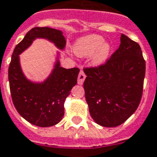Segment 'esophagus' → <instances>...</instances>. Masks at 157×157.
Masks as SVG:
<instances>
[{
  "instance_id": "1",
  "label": "esophagus",
  "mask_w": 157,
  "mask_h": 157,
  "mask_svg": "<svg viewBox=\"0 0 157 157\" xmlns=\"http://www.w3.org/2000/svg\"><path fill=\"white\" fill-rule=\"evenodd\" d=\"M85 78H86V76H85V72L81 70L80 72H79V74H78V85H83Z\"/></svg>"
}]
</instances>
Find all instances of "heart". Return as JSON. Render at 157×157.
<instances>
[{
  "mask_svg": "<svg viewBox=\"0 0 157 157\" xmlns=\"http://www.w3.org/2000/svg\"><path fill=\"white\" fill-rule=\"evenodd\" d=\"M73 52L79 57L93 55V63H103L109 56L110 45L104 43L103 37L99 35H88L83 36L73 45Z\"/></svg>",
  "mask_w": 157,
  "mask_h": 157,
  "instance_id": "1",
  "label": "heart"
}]
</instances>
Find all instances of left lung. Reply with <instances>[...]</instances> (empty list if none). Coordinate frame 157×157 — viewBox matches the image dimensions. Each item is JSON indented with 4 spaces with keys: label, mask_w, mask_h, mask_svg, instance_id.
Segmentation results:
<instances>
[{
    "label": "left lung",
    "mask_w": 157,
    "mask_h": 157,
    "mask_svg": "<svg viewBox=\"0 0 157 157\" xmlns=\"http://www.w3.org/2000/svg\"><path fill=\"white\" fill-rule=\"evenodd\" d=\"M84 72L85 99L98 125L120 126L138 109L145 76V60L138 43L121 34L120 47L105 63Z\"/></svg>",
    "instance_id": "8db88e82"
}]
</instances>
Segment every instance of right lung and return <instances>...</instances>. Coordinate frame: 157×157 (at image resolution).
Listing matches in <instances>:
<instances>
[{"label": "right lung", "instance_id": "right-lung-1", "mask_svg": "<svg viewBox=\"0 0 157 157\" xmlns=\"http://www.w3.org/2000/svg\"><path fill=\"white\" fill-rule=\"evenodd\" d=\"M46 38L63 49L66 39L62 31L48 27H34L15 47L8 67V80L15 109L27 121L40 127L56 125L64 115V101L77 84L78 67L66 69L57 60L55 68L44 83H33L23 73L19 55L36 38Z\"/></svg>", "mask_w": 157, "mask_h": 157}]
</instances>
